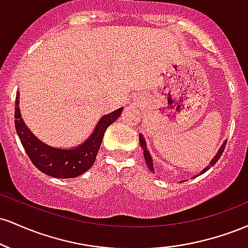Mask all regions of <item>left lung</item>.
Instances as JSON below:
<instances>
[{
	"instance_id": "obj_1",
	"label": "left lung",
	"mask_w": 248,
	"mask_h": 248,
	"mask_svg": "<svg viewBox=\"0 0 248 248\" xmlns=\"http://www.w3.org/2000/svg\"><path fill=\"white\" fill-rule=\"evenodd\" d=\"M139 140H140V144H141L142 149H143V156H144V160H146V163H147L148 168H149V170H150V171H152V172H155V171H154V164H153L152 156H150L149 152H148V149H147V144H146V141H144V139H143V135H142V134H139ZM225 146H226V141H225L224 143L221 144L220 149L218 150L217 155H216L215 157L212 158V161L210 162V164H209V166H207V167L205 168V169H204V170H202V172H205V171H207V170H209L210 168H211L212 166H215V164L217 163V161L219 160V158H220L221 154L224 153Z\"/></svg>"
}]
</instances>
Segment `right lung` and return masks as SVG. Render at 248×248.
<instances>
[{"instance_id": "right-lung-1", "label": "right lung", "mask_w": 248, "mask_h": 248, "mask_svg": "<svg viewBox=\"0 0 248 248\" xmlns=\"http://www.w3.org/2000/svg\"><path fill=\"white\" fill-rule=\"evenodd\" d=\"M19 93L15 101V128L22 146L37 169L56 178H73L86 172L94 163L96 154L101 146L107 127L121 114L124 108H119L99 120L93 133L80 146L71 149H58L50 147L37 139L22 119L19 110Z\"/></svg>"}]
</instances>
